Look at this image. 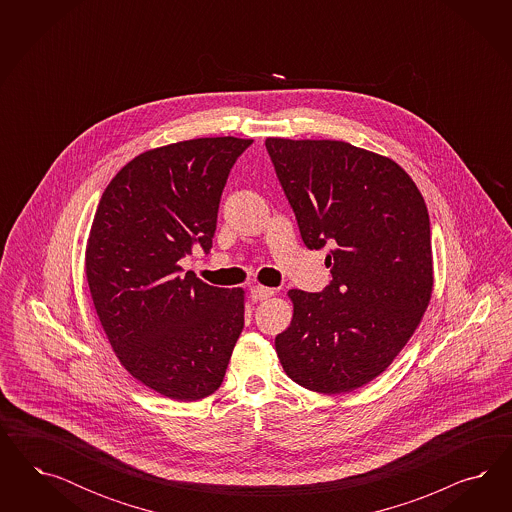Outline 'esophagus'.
I'll return each instance as SVG.
<instances>
[{"label":"esophagus","instance_id":"1","mask_svg":"<svg viewBox=\"0 0 512 512\" xmlns=\"http://www.w3.org/2000/svg\"><path fill=\"white\" fill-rule=\"evenodd\" d=\"M272 295H274V291L268 289V287H263V285H255V287L249 289V298L253 302H261V300H266V298H270Z\"/></svg>","mask_w":512,"mask_h":512}]
</instances>
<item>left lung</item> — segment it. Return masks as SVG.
I'll list each match as a JSON object with an SVG mask.
<instances>
[{"mask_svg": "<svg viewBox=\"0 0 512 512\" xmlns=\"http://www.w3.org/2000/svg\"><path fill=\"white\" fill-rule=\"evenodd\" d=\"M308 249L328 248L332 281L289 291L276 336L285 373L323 394L385 372L417 330L434 287L432 234L419 187L398 163L341 140L266 139Z\"/></svg>", "mask_w": 512, "mask_h": 512, "instance_id": "left-lung-1", "label": "left lung"}]
</instances>
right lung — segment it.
Wrapping results in <instances>:
<instances>
[{
    "mask_svg": "<svg viewBox=\"0 0 512 512\" xmlns=\"http://www.w3.org/2000/svg\"><path fill=\"white\" fill-rule=\"evenodd\" d=\"M251 139L176 142L129 161L93 217L86 279L122 366L155 392L195 402L221 387L244 328V291L182 272L208 253L223 187Z\"/></svg>",
    "mask_w": 512,
    "mask_h": 512,
    "instance_id": "add662e5",
    "label": "right lung"
}]
</instances>
